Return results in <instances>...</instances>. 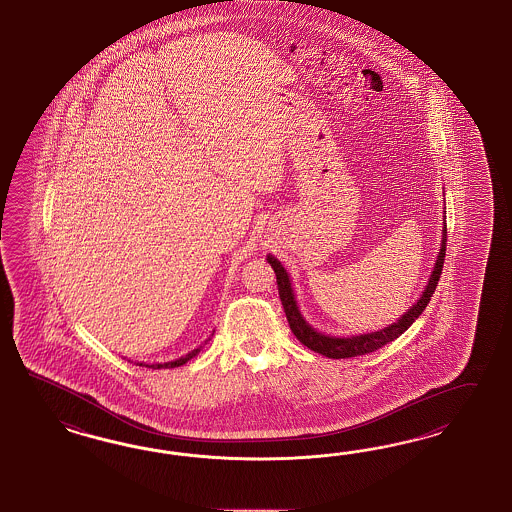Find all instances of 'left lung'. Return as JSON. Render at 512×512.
<instances>
[{
	"label": "left lung",
	"instance_id": "obj_1",
	"mask_svg": "<svg viewBox=\"0 0 512 512\" xmlns=\"http://www.w3.org/2000/svg\"><path fill=\"white\" fill-rule=\"evenodd\" d=\"M445 242H447V225L443 227L442 249L438 255V261L434 264V270L430 274L429 285L425 292L421 294V298L417 300L414 307H410L404 315H402L397 322H393L391 326H387L380 332L363 333V335H352V337H333V335H324V333L317 332L315 328H311L305 318L302 317L296 300H294V292H292L291 279L287 270L283 268V264L277 261L276 257L268 255V263L274 268L277 279V291H279V298L281 304L285 309V315L289 320L292 333L296 335V339L302 345L311 348L313 352H318L326 358L332 360H345V358H356V356H363L369 352H376L378 348L395 341L399 335L406 332L415 322V318L425 311V307L430 302L432 294L438 287V281L442 276L443 261H445Z\"/></svg>",
	"mask_w": 512,
	"mask_h": 512
}]
</instances>
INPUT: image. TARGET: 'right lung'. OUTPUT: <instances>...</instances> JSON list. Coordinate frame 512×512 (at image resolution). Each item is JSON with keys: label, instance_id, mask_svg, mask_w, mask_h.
<instances>
[{"label": "right lung", "instance_id": "right-lung-1", "mask_svg": "<svg viewBox=\"0 0 512 512\" xmlns=\"http://www.w3.org/2000/svg\"><path fill=\"white\" fill-rule=\"evenodd\" d=\"M199 352H201V346L194 348L192 352H188L186 356H182L179 360L167 361V363H154V365H145V367H149V369H173V367H180V365H184L186 361L192 360ZM139 365H143V363H139Z\"/></svg>", "mask_w": 512, "mask_h": 512}]
</instances>
